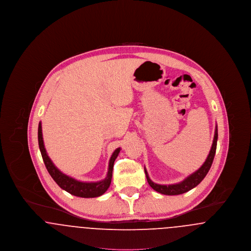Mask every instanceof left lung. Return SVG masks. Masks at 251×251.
I'll return each instance as SVG.
<instances>
[{
	"label": "left lung",
	"mask_w": 251,
	"mask_h": 251,
	"mask_svg": "<svg viewBox=\"0 0 251 251\" xmlns=\"http://www.w3.org/2000/svg\"><path fill=\"white\" fill-rule=\"evenodd\" d=\"M217 126H215V136H214V141L213 145L211 148V151L209 152V155L207 157L206 161L204 162L201 167H200L197 171H195L194 173H192L190 176H188L186 179H183L182 181H180L179 183H175V184H168V185H164V184H157L155 182H153L151 179H150L149 174L147 172V170L145 169V173H146V177L147 180L149 182V184L151 185V187L161 194L164 195H168V196H174V195H180L183 193L189 191L193 189L194 187H196L199 183H201V181L202 180L205 176L207 175V173L209 172L210 168L212 167L213 161L215 155V151H216V144H217Z\"/></svg>",
	"instance_id": "8db88e82"
}]
</instances>
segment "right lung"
I'll return each instance as SVG.
<instances>
[{"label": "right lung", "mask_w": 251, "mask_h": 251, "mask_svg": "<svg viewBox=\"0 0 251 251\" xmlns=\"http://www.w3.org/2000/svg\"><path fill=\"white\" fill-rule=\"evenodd\" d=\"M38 146L39 150L42 155L43 162L46 166L50 175L51 178L54 179V181L59 185L60 187L65 191L72 194L73 196L80 197V198H97L101 195H103L107 191L112 179V174H113V167L114 163L117 157L119 155L120 151V148H118L111 156L109 161V167H108L107 176L106 178L100 181L96 182H84L77 179H73L70 176H67L66 174L62 173L57 167L53 165L51 160L50 159L47 151L44 147L43 142V136H42V127L41 122L38 124Z\"/></svg>", "instance_id": "1"}]
</instances>
